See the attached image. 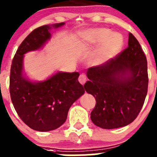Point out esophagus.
<instances>
[{
    "label": "esophagus",
    "mask_w": 157,
    "mask_h": 157,
    "mask_svg": "<svg viewBox=\"0 0 157 157\" xmlns=\"http://www.w3.org/2000/svg\"><path fill=\"white\" fill-rule=\"evenodd\" d=\"M78 80H79V82L81 83V84L83 85L85 83H86V80H87L86 76L85 75V74H80V77H79V78H78Z\"/></svg>",
    "instance_id": "esophagus-1"
}]
</instances>
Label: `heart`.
<instances>
[{"label":"heart","mask_w":157,"mask_h":157,"mask_svg":"<svg viewBox=\"0 0 157 157\" xmlns=\"http://www.w3.org/2000/svg\"><path fill=\"white\" fill-rule=\"evenodd\" d=\"M86 42L92 45L102 43L92 58L91 62L95 66H100L112 59L120 52L123 46V39L118 33H113L108 29H96L86 34Z\"/></svg>","instance_id":"obj_1"}]
</instances>
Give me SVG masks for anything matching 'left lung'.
<instances>
[{"label":"left lung","instance_id":"8db88e82","mask_svg":"<svg viewBox=\"0 0 157 157\" xmlns=\"http://www.w3.org/2000/svg\"><path fill=\"white\" fill-rule=\"evenodd\" d=\"M85 90L96 101L93 124L113 129L131 124L140 113L147 93V61L140 43L131 33L127 48L100 66L90 67Z\"/></svg>","mask_w":157,"mask_h":157}]
</instances>
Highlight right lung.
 <instances>
[{"label": "right lung", "instance_id": "obj_1", "mask_svg": "<svg viewBox=\"0 0 157 157\" xmlns=\"http://www.w3.org/2000/svg\"><path fill=\"white\" fill-rule=\"evenodd\" d=\"M64 24L45 25L33 30L20 44L11 64V101L22 121L36 131H49L62 125L70 107L85 92L78 81V72H58L42 82L29 81L23 74L24 54L43 47L50 39L52 27Z\"/></svg>", "mask_w": 157, "mask_h": 157}]
</instances>
